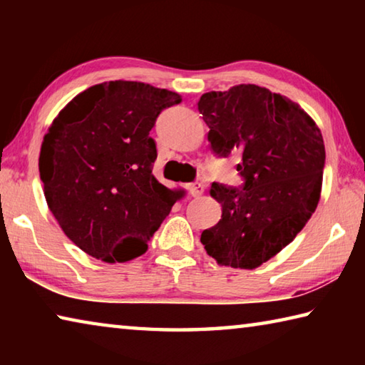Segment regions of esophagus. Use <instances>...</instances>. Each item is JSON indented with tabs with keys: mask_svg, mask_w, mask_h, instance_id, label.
<instances>
[{
	"mask_svg": "<svg viewBox=\"0 0 365 365\" xmlns=\"http://www.w3.org/2000/svg\"><path fill=\"white\" fill-rule=\"evenodd\" d=\"M188 193L191 196H200L202 195V191H205V187H202V183L200 182H193V183H188Z\"/></svg>",
	"mask_w": 365,
	"mask_h": 365,
	"instance_id": "obj_1",
	"label": "esophagus"
}]
</instances>
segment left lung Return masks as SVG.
<instances>
[{
    "label": "left lung",
    "mask_w": 365,
    "mask_h": 365,
    "mask_svg": "<svg viewBox=\"0 0 365 365\" xmlns=\"http://www.w3.org/2000/svg\"><path fill=\"white\" fill-rule=\"evenodd\" d=\"M217 158L237 153L242 187L212 183L222 217L201 233L222 265L255 269L292 243L317 207L325 146L298 104L257 85L209 91L197 101Z\"/></svg>",
    "instance_id": "left-lung-1"
}]
</instances>
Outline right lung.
I'll return each mask as SVG.
<instances>
[{
  "label": "right lung",
  "mask_w": 365,
  "mask_h": 365,
  "mask_svg": "<svg viewBox=\"0 0 365 365\" xmlns=\"http://www.w3.org/2000/svg\"><path fill=\"white\" fill-rule=\"evenodd\" d=\"M182 96L140 82L90 86L43 138L40 178L49 211L71 242L104 262L148 250L178 193L153 175L158 115Z\"/></svg>",
  "instance_id": "obj_1"
}]
</instances>
